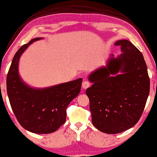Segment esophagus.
Segmentation results:
<instances>
[{
    "mask_svg": "<svg viewBox=\"0 0 157 157\" xmlns=\"http://www.w3.org/2000/svg\"><path fill=\"white\" fill-rule=\"evenodd\" d=\"M90 86V83L88 81H84L83 82H82V87L83 89H86V88H88V87Z\"/></svg>",
    "mask_w": 157,
    "mask_h": 157,
    "instance_id": "34e87169",
    "label": "esophagus"
}]
</instances>
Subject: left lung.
<instances>
[{"instance_id": "8db88e82", "label": "left lung", "mask_w": 157, "mask_h": 157, "mask_svg": "<svg viewBox=\"0 0 157 157\" xmlns=\"http://www.w3.org/2000/svg\"><path fill=\"white\" fill-rule=\"evenodd\" d=\"M122 53L109 55L106 65L88 75L93 85L86 93L92 124L104 133L118 134L138 122L150 91V80L143 54L126 39L118 40Z\"/></svg>"}]
</instances>
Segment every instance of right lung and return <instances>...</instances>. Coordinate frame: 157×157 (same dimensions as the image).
<instances>
[{"label":"right lung","instance_id":"add662e5","mask_svg":"<svg viewBox=\"0 0 157 157\" xmlns=\"http://www.w3.org/2000/svg\"><path fill=\"white\" fill-rule=\"evenodd\" d=\"M43 38L32 39L17 50L6 78L7 94L17 119L24 129L36 134L56 132L66 121L69 104L79 95L82 78L43 88L28 86L19 74V61L30 44Z\"/></svg>","mask_w":157,"mask_h":157}]
</instances>
